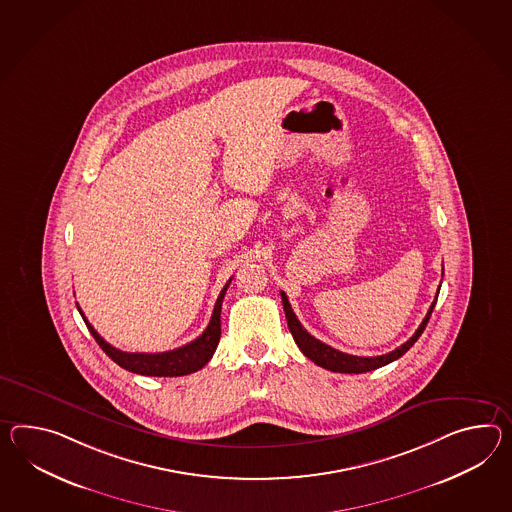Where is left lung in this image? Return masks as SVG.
Returning <instances> with one entry per match:
<instances>
[{
    "label": "left lung",
    "instance_id": "obj_1",
    "mask_svg": "<svg viewBox=\"0 0 512 512\" xmlns=\"http://www.w3.org/2000/svg\"><path fill=\"white\" fill-rule=\"evenodd\" d=\"M444 274V272H442ZM440 292V287H438ZM438 298V294H437ZM437 298L431 303L429 311L425 314L424 322L420 324V327L416 329V333L412 335L405 344H401L399 348L385 353V355H377V357H357V355H348V353H342L338 349L327 346L324 342H320L318 338L312 337L307 333V329L300 324V320L296 318V314L292 311L290 303H288L287 294L281 292V300H283V309H285V316H287L288 329L292 333V337L296 340L298 348L303 351V355L307 359H311L314 364L322 366L325 370H331V372H337V374H364V372H372L377 370L381 366H385L388 362L396 361L403 353H407L409 349L414 346V342L420 338V335L424 333L425 325L431 318V312L437 305Z\"/></svg>",
    "mask_w": 512,
    "mask_h": 512
}]
</instances>
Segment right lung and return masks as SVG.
Returning <instances> with one entry per match:
<instances>
[{
    "mask_svg": "<svg viewBox=\"0 0 512 512\" xmlns=\"http://www.w3.org/2000/svg\"><path fill=\"white\" fill-rule=\"evenodd\" d=\"M231 279L225 283L222 288L218 300L214 303V311H212L211 322L207 325V329L201 333L200 337L192 342H188L181 348L172 349V351H163V353H127L122 349L114 348L109 342H105L98 335V331L88 324L87 318L83 311L81 312L85 324H87L90 335L96 338V342L100 344V348L113 359L118 366H122L124 370H129L133 374L150 375V377H179V375H188L192 372L201 370L207 362L211 361L212 353L220 342V312H222V301H224L225 290L229 287Z\"/></svg>",
    "mask_w": 512,
    "mask_h": 512,
    "instance_id": "right-lung-1",
    "label": "right lung"
}]
</instances>
